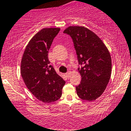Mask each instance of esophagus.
Here are the masks:
<instances>
[{
    "mask_svg": "<svg viewBox=\"0 0 131 131\" xmlns=\"http://www.w3.org/2000/svg\"><path fill=\"white\" fill-rule=\"evenodd\" d=\"M71 73H72V71H71V70H69V71L67 72V73H66V75H67L68 77H69L70 75H71Z\"/></svg>",
    "mask_w": 131,
    "mask_h": 131,
    "instance_id": "1",
    "label": "esophagus"
}]
</instances>
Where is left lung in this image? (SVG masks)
I'll return each instance as SVG.
<instances>
[{
  "label": "left lung",
  "mask_w": 131,
  "mask_h": 131,
  "mask_svg": "<svg viewBox=\"0 0 131 131\" xmlns=\"http://www.w3.org/2000/svg\"><path fill=\"white\" fill-rule=\"evenodd\" d=\"M64 33L71 36L79 64L81 82L76 86L79 97L83 100L94 101L102 95L111 75V58L102 40L84 26H70Z\"/></svg>",
  "instance_id": "left-lung-1"
}]
</instances>
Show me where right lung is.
<instances>
[{"mask_svg": "<svg viewBox=\"0 0 131 131\" xmlns=\"http://www.w3.org/2000/svg\"><path fill=\"white\" fill-rule=\"evenodd\" d=\"M59 28H43L33 36L25 49L21 61V77L34 96L44 103L61 97L66 82L49 65L48 51Z\"/></svg>", "mask_w": 131, "mask_h": 131, "instance_id": "right-lung-1", "label": "right lung"}]
</instances>
